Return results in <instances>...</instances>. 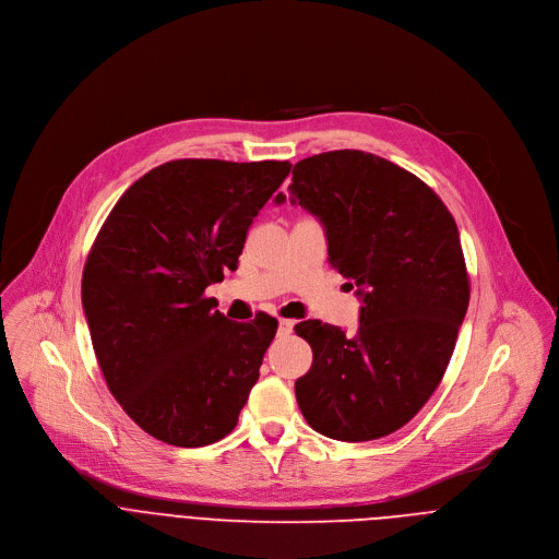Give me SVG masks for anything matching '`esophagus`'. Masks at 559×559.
Instances as JSON below:
<instances>
[{
	"label": "esophagus",
	"instance_id": "1",
	"mask_svg": "<svg viewBox=\"0 0 559 559\" xmlns=\"http://www.w3.org/2000/svg\"><path fill=\"white\" fill-rule=\"evenodd\" d=\"M294 332V321H289V318H281L278 321V334L281 336H289Z\"/></svg>",
	"mask_w": 559,
	"mask_h": 559
}]
</instances>
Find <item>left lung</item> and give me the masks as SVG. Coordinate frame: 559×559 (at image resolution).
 Listing matches in <instances>:
<instances>
[{
    "label": "left lung",
    "mask_w": 559,
    "mask_h": 559,
    "mask_svg": "<svg viewBox=\"0 0 559 559\" xmlns=\"http://www.w3.org/2000/svg\"><path fill=\"white\" fill-rule=\"evenodd\" d=\"M289 201L321 218L332 267L362 298L356 336L321 321L294 328L313 352L296 380L298 407L334 440L389 436L440 384L464 321L468 274L457 225L425 181L362 150L302 158Z\"/></svg>",
    "instance_id": "1"
}]
</instances>
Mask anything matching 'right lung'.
Segmentation results:
<instances>
[{
    "mask_svg": "<svg viewBox=\"0 0 559 559\" xmlns=\"http://www.w3.org/2000/svg\"><path fill=\"white\" fill-rule=\"evenodd\" d=\"M289 162L179 158L134 181L102 225L82 278L110 393L152 438L205 447L238 423L278 321L231 323L205 298L236 270Z\"/></svg>",
    "mask_w": 559,
    "mask_h": 559,
    "instance_id": "1",
    "label": "right lung"
}]
</instances>
